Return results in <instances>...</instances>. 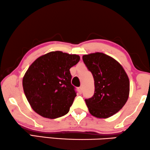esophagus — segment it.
Here are the masks:
<instances>
[{
    "label": "esophagus",
    "instance_id": "1",
    "mask_svg": "<svg viewBox=\"0 0 150 150\" xmlns=\"http://www.w3.org/2000/svg\"><path fill=\"white\" fill-rule=\"evenodd\" d=\"M78 91H79V93H80V94H81V93H82V87H79V88H78Z\"/></svg>",
    "mask_w": 150,
    "mask_h": 150
}]
</instances>
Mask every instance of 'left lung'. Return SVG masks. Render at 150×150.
Instances as JSON below:
<instances>
[{
  "mask_svg": "<svg viewBox=\"0 0 150 150\" xmlns=\"http://www.w3.org/2000/svg\"><path fill=\"white\" fill-rule=\"evenodd\" d=\"M82 60L95 83L94 95L85 99L88 111L99 118L113 116L129 98L130 82L127 73L117 61L104 53L83 55Z\"/></svg>",
  "mask_w": 150,
  "mask_h": 150,
  "instance_id": "1",
  "label": "left lung"
}]
</instances>
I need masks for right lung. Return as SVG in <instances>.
<instances>
[{
	"label": "right lung",
	"mask_w": 150,
	"mask_h": 150,
	"mask_svg": "<svg viewBox=\"0 0 150 150\" xmlns=\"http://www.w3.org/2000/svg\"><path fill=\"white\" fill-rule=\"evenodd\" d=\"M80 60L77 55L53 51L32 63L23 79L25 97L34 111L48 118L68 114L76 96L70 69Z\"/></svg>",
	"instance_id": "obj_1"
}]
</instances>
